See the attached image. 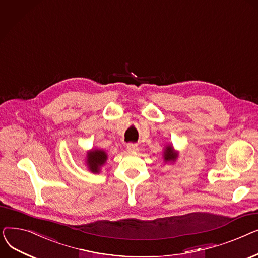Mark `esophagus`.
Here are the masks:
<instances>
[{
    "label": "esophagus",
    "instance_id": "obj_1",
    "mask_svg": "<svg viewBox=\"0 0 258 258\" xmlns=\"http://www.w3.org/2000/svg\"><path fill=\"white\" fill-rule=\"evenodd\" d=\"M126 150L128 152H136L138 151V145L136 143H128L126 145Z\"/></svg>",
    "mask_w": 258,
    "mask_h": 258
}]
</instances>
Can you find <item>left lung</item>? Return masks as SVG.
Returning <instances> with one entry per match:
<instances>
[{
	"label": "left lung",
	"instance_id": "8db88e82",
	"mask_svg": "<svg viewBox=\"0 0 258 258\" xmlns=\"http://www.w3.org/2000/svg\"><path fill=\"white\" fill-rule=\"evenodd\" d=\"M178 155L173 152V148L171 146H167L164 152V160L165 161H174L177 159Z\"/></svg>",
	"mask_w": 258,
	"mask_h": 258
}]
</instances>
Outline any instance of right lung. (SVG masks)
Returning <instances> with one entry per match:
<instances>
[{
  "label": "right lung",
  "instance_id": "obj_1",
  "mask_svg": "<svg viewBox=\"0 0 258 258\" xmlns=\"http://www.w3.org/2000/svg\"><path fill=\"white\" fill-rule=\"evenodd\" d=\"M106 154L103 151H92L88 154V165L92 172H99L100 166L106 161Z\"/></svg>",
  "mask_w": 258,
  "mask_h": 258
}]
</instances>
